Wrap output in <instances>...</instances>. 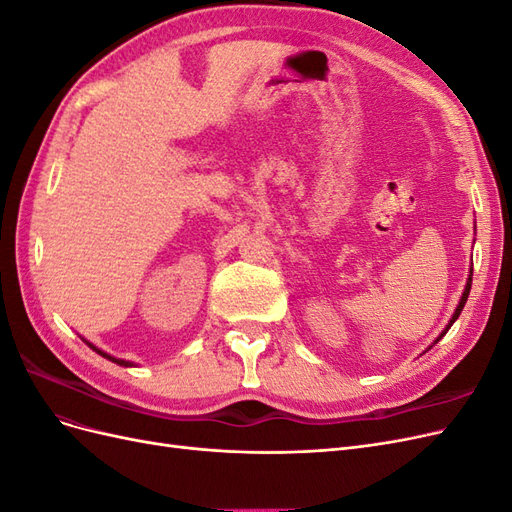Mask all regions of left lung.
Here are the masks:
<instances>
[{
    "label": "left lung",
    "instance_id": "1",
    "mask_svg": "<svg viewBox=\"0 0 512 512\" xmlns=\"http://www.w3.org/2000/svg\"><path fill=\"white\" fill-rule=\"evenodd\" d=\"M470 288H472V271H470V277H468V284H466V290H463V294H461V301H459V305H457V309H455V314H453V318H451V322H448V327H446V331L453 327V322L459 318V314H461V309H463V305H466V301H468V294H470ZM444 331V333H446ZM444 333L440 335V337H444ZM438 337V339H440ZM436 339V342H438Z\"/></svg>",
    "mask_w": 512,
    "mask_h": 512
}]
</instances>
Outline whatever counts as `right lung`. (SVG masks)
Instances as JSON below:
<instances>
[{"mask_svg":"<svg viewBox=\"0 0 512 512\" xmlns=\"http://www.w3.org/2000/svg\"><path fill=\"white\" fill-rule=\"evenodd\" d=\"M89 348H94V350H96V352H98V354H102V356H104V359H108V361H113V363H117V365H123V367H128V365H132V363H128V361H121V359H113V356H108V354H106V352H102V350H98V348H96V346H91V344H89Z\"/></svg>","mask_w":512,"mask_h":512,"instance_id":"1","label":"right lung"}]
</instances>
